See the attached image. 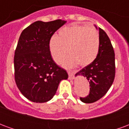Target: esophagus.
<instances>
[{"label":"esophagus","mask_w":129,"mask_h":129,"mask_svg":"<svg viewBox=\"0 0 129 129\" xmlns=\"http://www.w3.org/2000/svg\"><path fill=\"white\" fill-rule=\"evenodd\" d=\"M68 73L69 79H74V74H73V73L70 72V71H68Z\"/></svg>","instance_id":"esophagus-1"}]
</instances>
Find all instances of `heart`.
<instances>
[{
  "label": "heart",
  "mask_w": 129,
  "mask_h": 129,
  "mask_svg": "<svg viewBox=\"0 0 129 129\" xmlns=\"http://www.w3.org/2000/svg\"><path fill=\"white\" fill-rule=\"evenodd\" d=\"M52 57L59 62L66 53L61 64L72 68L79 63L81 66L90 64L97 58L100 50V35L97 30L84 25H73L63 27L58 36H53L49 43Z\"/></svg>",
  "instance_id": "b5f03b06"
}]
</instances>
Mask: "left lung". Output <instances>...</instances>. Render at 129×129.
Returning <instances> with one entry per match:
<instances>
[{"label": "left lung", "mask_w": 129, "mask_h": 129, "mask_svg": "<svg viewBox=\"0 0 129 129\" xmlns=\"http://www.w3.org/2000/svg\"><path fill=\"white\" fill-rule=\"evenodd\" d=\"M99 34L100 50L97 58L75 74L76 77L83 76L89 81V95L80 97L82 102L87 104L95 102L106 95L113 83L115 75V52L110 39L100 27Z\"/></svg>", "instance_id": "left-lung-1"}]
</instances>
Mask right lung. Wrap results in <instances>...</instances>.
<instances>
[{
  "instance_id": "1",
  "label": "right lung",
  "mask_w": 129,
  "mask_h": 129,
  "mask_svg": "<svg viewBox=\"0 0 129 129\" xmlns=\"http://www.w3.org/2000/svg\"><path fill=\"white\" fill-rule=\"evenodd\" d=\"M66 23L60 19L38 21L21 33L14 54V77L21 93L36 103L54 97L60 81L67 79V72L54 63L49 43L56 30Z\"/></svg>"
}]
</instances>
